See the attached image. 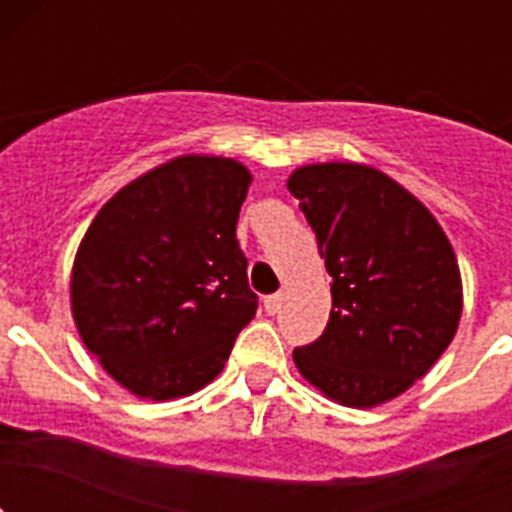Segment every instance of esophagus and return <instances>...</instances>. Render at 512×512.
I'll list each match as a JSON object with an SVG mask.
<instances>
[{"instance_id": "34e87169", "label": "esophagus", "mask_w": 512, "mask_h": 512, "mask_svg": "<svg viewBox=\"0 0 512 512\" xmlns=\"http://www.w3.org/2000/svg\"><path fill=\"white\" fill-rule=\"evenodd\" d=\"M279 307H282V295H269L264 297V310L269 312V315H274V312H279Z\"/></svg>"}]
</instances>
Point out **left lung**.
<instances>
[{
	"label": "left lung",
	"instance_id": "1",
	"mask_svg": "<svg viewBox=\"0 0 512 512\" xmlns=\"http://www.w3.org/2000/svg\"><path fill=\"white\" fill-rule=\"evenodd\" d=\"M287 189L333 277L323 336L295 348L302 377L348 408L402 395L446 351L461 318L454 248L436 217L382 171L302 166Z\"/></svg>",
	"mask_w": 512,
	"mask_h": 512
}]
</instances>
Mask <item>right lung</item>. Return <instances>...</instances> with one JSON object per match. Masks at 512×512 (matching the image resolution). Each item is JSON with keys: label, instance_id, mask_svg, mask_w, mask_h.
Segmentation results:
<instances>
[{"label": "right lung", "instance_id": "add662e5", "mask_svg": "<svg viewBox=\"0 0 512 512\" xmlns=\"http://www.w3.org/2000/svg\"><path fill=\"white\" fill-rule=\"evenodd\" d=\"M248 184L230 158H174L89 225L71 274L76 328L133 395L171 400L205 387L256 315L235 238Z\"/></svg>", "mask_w": 512, "mask_h": 512}]
</instances>
